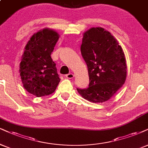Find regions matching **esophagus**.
<instances>
[{"label": "esophagus", "instance_id": "esophagus-1", "mask_svg": "<svg viewBox=\"0 0 148 148\" xmlns=\"http://www.w3.org/2000/svg\"><path fill=\"white\" fill-rule=\"evenodd\" d=\"M66 77L67 78H69V79H72V78L74 77V75L72 73H70L66 75Z\"/></svg>", "mask_w": 148, "mask_h": 148}]
</instances>
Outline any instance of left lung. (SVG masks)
I'll return each mask as SVG.
<instances>
[{
  "label": "left lung",
  "instance_id": "8db88e82",
  "mask_svg": "<svg viewBox=\"0 0 148 148\" xmlns=\"http://www.w3.org/2000/svg\"><path fill=\"white\" fill-rule=\"evenodd\" d=\"M81 53L90 82L88 88H77L78 92L93 103L108 101L126 79V60L121 45L108 31L92 27L84 33Z\"/></svg>",
  "mask_w": 148,
  "mask_h": 148
}]
</instances>
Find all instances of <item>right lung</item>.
Instances as JSON below:
<instances>
[{"label": "right lung", "mask_w": 148, "mask_h": 148, "mask_svg": "<svg viewBox=\"0 0 148 148\" xmlns=\"http://www.w3.org/2000/svg\"><path fill=\"white\" fill-rule=\"evenodd\" d=\"M60 38L52 29L35 33L25 47L19 73L23 87L33 95L47 96L55 92L60 79L51 54Z\"/></svg>", "instance_id": "obj_1"}]
</instances>
